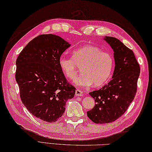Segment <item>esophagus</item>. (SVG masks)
I'll return each mask as SVG.
<instances>
[{
	"instance_id": "esophagus-1",
	"label": "esophagus",
	"mask_w": 152,
	"mask_h": 152,
	"mask_svg": "<svg viewBox=\"0 0 152 152\" xmlns=\"http://www.w3.org/2000/svg\"><path fill=\"white\" fill-rule=\"evenodd\" d=\"M75 94H76V96H83V91H82L81 90H80V89H77L76 91Z\"/></svg>"
}]
</instances>
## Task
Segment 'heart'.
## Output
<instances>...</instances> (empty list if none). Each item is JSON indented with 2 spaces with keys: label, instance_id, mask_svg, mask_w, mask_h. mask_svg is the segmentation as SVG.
Instances as JSON below:
<instances>
[{
  "label": "heart",
  "instance_id": "heart-1",
  "mask_svg": "<svg viewBox=\"0 0 152 152\" xmlns=\"http://www.w3.org/2000/svg\"><path fill=\"white\" fill-rule=\"evenodd\" d=\"M72 55V58L61 56L59 65L64 75L72 80L76 78L81 68L82 74L74 82L76 86L100 87L107 82L114 66V59L109 53L86 45L74 50Z\"/></svg>",
  "mask_w": 152,
  "mask_h": 152
}]
</instances>
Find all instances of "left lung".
<instances>
[{
	"label": "left lung",
	"mask_w": 152,
	"mask_h": 152,
	"mask_svg": "<svg viewBox=\"0 0 152 152\" xmlns=\"http://www.w3.org/2000/svg\"><path fill=\"white\" fill-rule=\"evenodd\" d=\"M104 40L114 51L115 69L108 84L89 93L96 103L87 112L88 118L99 124L114 121L126 112L136 95L140 71L133 51L116 38L105 37Z\"/></svg>",
	"instance_id": "8db88e82"
}]
</instances>
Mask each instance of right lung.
<instances>
[{"instance_id": "right-lung-1", "label": "right lung", "mask_w": 152, "mask_h": 152, "mask_svg": "<svg viewBox=\"0 0 152 152\" xmlns=\"http://www.w3.org/2000/svg\"><path fill=\"white\" fill-rule=\"evenodd\" d=\"M70 44L52 34L34 38L16 60L15 80L23 104L35 117L56 122L65 111L66 102L76 88L67 82L59 65Z\"/></svg>"}]
</instances>
